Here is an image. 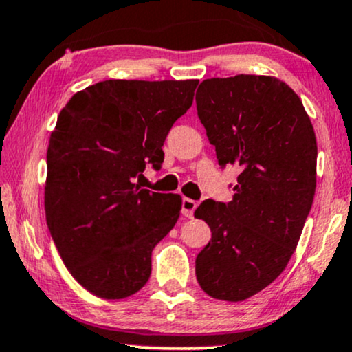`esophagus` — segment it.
Masks as SVG:
<instances>
[{
	"instance_id": "obj_1",
	"label": "esophagus",
	"mask_w": 352,
	"mask_h": 352,
	"mask_svg": "<svg viewBox=\"0 0 352 352\" xmlns=\"http://www.w3.org/2000/svg\"><path fill=\"white\" fill-rule=\"evenodd\" d=\"M198 203L192 200V198H184V203H182V213H184V217L187 218H193V213L195 210H197Z\"/></svg>"
}]
</instances>
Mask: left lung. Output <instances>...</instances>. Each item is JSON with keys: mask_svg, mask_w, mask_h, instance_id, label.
Segmentation results:
<instances>
[{"mask_svg": "<svg viewBox=\"0 0 352 352\" xmlns=\"http://www.w3.org/2000/svg\"><path fill=\"white\" fill-rule=\"evenodd\" d=\"M197 109L221 167L239 165L230 203L205 200L195 218L211 241L197 257L210 297L243 302L283 272L316 188V138L298 95L267 75L203 80Z\"/></svg>", "mask_w": 352, "mask_h": 352, "instance_id": "1", "label": "left lung"}]
</instances>
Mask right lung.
I'll return each mask as SVG.
<instances>
[{
    "mask_svg": "<svg viewBox=\"0 0 352 352\" xmlns=\"http://www.w3.org/2000/svg\"><path fill=\"white\" fill-rule=\"evenodd\" d=\"M198 80H107L75 93L47 149L45 219L63 264L107 300L141 290L154 245L180 217L182 198L141 188L146 164L192 107Z\"/></svg>",
    "mask_w": 352,
    "mask_h": 352,
    "instance_id": "add662e5",
    "label": "right lung"
}]
</instances>
